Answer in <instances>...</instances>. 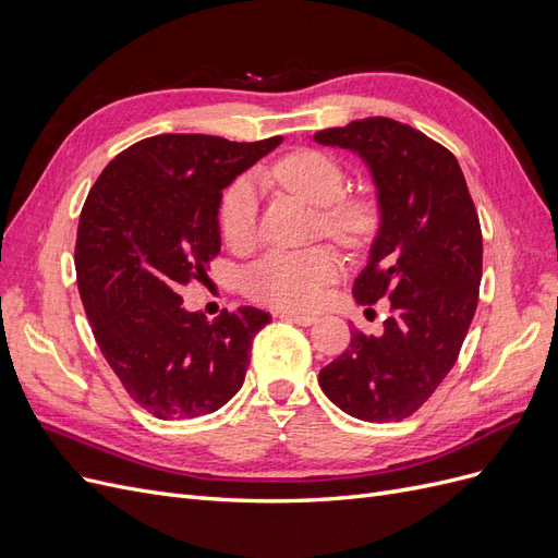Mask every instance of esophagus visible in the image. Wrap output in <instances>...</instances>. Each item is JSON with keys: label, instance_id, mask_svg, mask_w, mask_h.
<instances>
[{"label": "esophagus", "instance_id": "34e87169", "mask_svg": "<svg viewBox=\"0 0 558 558\" xmlns=\"http://www.w3.org/2000/svg\"><path fill=\"white\" fill-rule=\"evenodd\" d=\"M281 318L291 320V324H298V326H312L316 320L314 314H300V312H281Z\"/></svg>", "mask_w": 558, "mask_h": 558}]
</instances>
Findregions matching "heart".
<instances>
[{
	"label": "heart",
	"mask_w": 558,
	"mask_h": 558,
	"mask_svg": "<svg viewBox=\"0 0 558 558\" xmlns=\"http://www.w3.org/2000/svg\"><path fill=\"white\" fill-rule=\"evenodd\" d=\"M320 209V226L344 242H361L375 226V207L363 197L342 195L347 174L340 160L316 148L283 156L265 172ZM218 228L234 251H246L258 234V183L251 174L234 179L218 205ZM342 275V263L328 246L272 251L244 272V291L279 310H310Z\"/></svg>",
	"instance_id": "heart-1"
}]
</instances>
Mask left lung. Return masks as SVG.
<instances>
[{"mask_svg":"<svg viewBox=\"0 0 558 558\" xmlns=\"http://www.w3.org/2000/svg\"><path fill=\"white\" fill-rule=\"evenodd\" d=\"M359 154L373 172L381 226L353 281L359 305L391 300L379 337L351 332L318 384L342 412L384 424L412 416L449 375L480 300L482 228L449 148L373 116L314 134Z\"/></svg>","mask_w":558,"mask_h":558,"instance_id":"1","label":"left lung"}]
</instances>
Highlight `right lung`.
Here are the masks:
<instances>
[{
	"mask_svg": "<svg viewBox=\"0 0 558 558\" xmlns=\"http://www.w3.org/2000/svg\"><path fill=\"white\" fill-rule=\"evenodd\" d=\"M281 137L228 142L156 134L97 177L76 232V283L95 342L128 396L158 418L211 414L240 391L267 312L216 320L185 312L179 289L221 251L218 205L234 177Z\"/></svg>",
	"mask_w": 558,
	"mask_h": 558,
	"instance_id": "right-lung-1",
	"label": "right lung"
}]
</instances>
